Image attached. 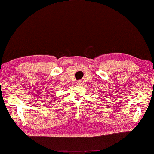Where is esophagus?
<instances>
[{
  "instance_id": "esophagus-1",
  "label": "esophagus",
  "mask_w": 154,
  "mask_h": 154,
  "mask_svg": "<svg viewBox=\"0 0 154 154\" xmlns=\"http://www.w3.org/2000/svg\"><path fill=\"white\" fill-rule=\"evenodd\" d=\"M77 85H81V84H82V81H77Z\"/></svg>"
}]
</instances>
